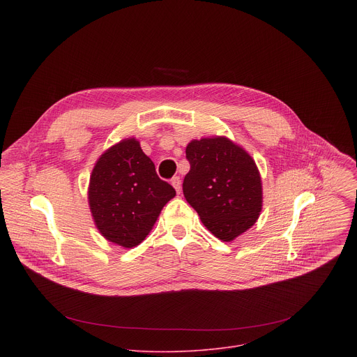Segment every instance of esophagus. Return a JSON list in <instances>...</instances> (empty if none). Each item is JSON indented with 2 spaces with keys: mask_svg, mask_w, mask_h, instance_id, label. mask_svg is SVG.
<instances>
[{
  "mask_svg": "<svg viewBox=\"0 0 357 357\" xmlns=\"http://www.w3.org/2000/svg\"><path fill=\"white\" fill-rule=\"evenodd\" d=\"M172 186L175 188V190L178 192V193H181V189H182V185H181V178L179 176H175V178H172Z\"/></svg>",
  "mask_w": 357,
  "mask_h": 357,
  "instance_id": "1",
  "label": "esophagus"
}]
</instances>
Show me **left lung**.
Listing matches in <instances>:
<instances>
[{
    "label": "left lung",
    "mask_w": 357,
    "mask_h": 357,
    "mask_svg": "<svg viewBox=\"0 0 357 357\" xmlns=\"http://www.w3.org/2000/svg\"><path fill=\"white\" fill-rule=\"evenodd\" d=\"M190 169L183 196L205 227L222 241H233L257 222L263 209L261 175L248 152L223 135L186 145Z\"/></svg>",
    "instance_id": "1"
}]
</instances>
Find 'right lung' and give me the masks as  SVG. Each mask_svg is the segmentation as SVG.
Masks as SVG:
<instances>
[{"mask_svg":"<svg viewBox=\"0 0 357 357\" xmlns=\"http://www.w3.org/2000/svg\"><path fill=\"white\" fill-rule=\"evenodd\" d=\"M175 195V189L158 178L154 162L134 137L121 139L100 155L87 189L97 230L124 248L145 240Z\"/></svg>","mask_w":357,"mask_h":357,"instance_id":"right-lung-1","label":"right lung"}]
</instances>
